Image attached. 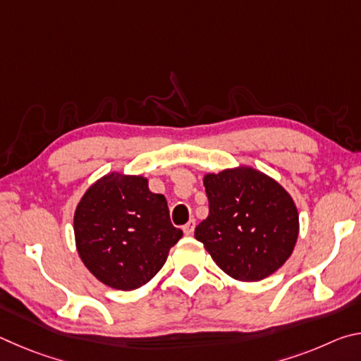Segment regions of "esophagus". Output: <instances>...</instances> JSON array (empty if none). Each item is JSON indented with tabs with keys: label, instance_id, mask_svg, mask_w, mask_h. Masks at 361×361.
Masks as SVG:
<instances>
[{
	"label": "esophagus",
	"instance_id": "esophagus-1",
	"mask_svg": "<svg viewBox=\"0 0 361 361\" xmlns=\"http://www.w3.org/2000/svg\"><path fill=\"white\" fill-rule=\"evenodd\" d=\"M194 228H195V221L194 219H189V221L183 226V232H185L186 235H191L194 232Z\"/></svg>",
	"mask_w": 361,
	"mask_h": 361
}]
</instances>
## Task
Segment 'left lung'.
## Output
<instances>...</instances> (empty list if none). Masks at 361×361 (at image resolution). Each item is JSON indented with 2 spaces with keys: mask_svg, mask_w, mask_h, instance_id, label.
<instances>
[{
  "mask_svg": "<svg viewBox=\"0 0 361 361\" xmlns=\"http://www.w3.org/2000/svg\"><path fill=\"white\" fill-rule=\"evenodd\" d=\"M204 186L210 212L194 235L216 266L239 282H259L282 267L299 234L290 192L250 166L205 173Z\"/></svg>",
  "mask_w": 361,
  "mask_h": 361,
  "instance_id": "8db88e82",
  "label": "left lung"
}]
</instances>
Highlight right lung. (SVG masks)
<instances>
[{"mask_svg":"<svg viewBox=\"0 0 361 361\" xmlns=\"http://www.w3.org/2000/svg\"><path fill=\"white\" fill-rule=\"evenodd\" d=\"M84 266L114 290L140 288L161 271L183 232L170 223L167 200L143 175L109 172L82 194L73 218Z\"/></svg>","mask_w":361,"mask_h":361,"instance_id":"right-lung-1","label":"right lung"}]
</instances>
